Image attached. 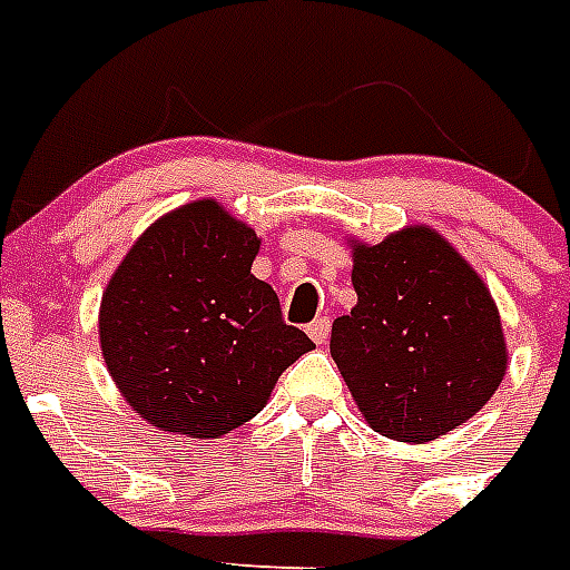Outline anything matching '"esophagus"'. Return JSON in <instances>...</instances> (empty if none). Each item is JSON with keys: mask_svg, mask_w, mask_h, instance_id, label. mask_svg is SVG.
Returning <instances> with one entry per match:
<instances>
[{"mask_svg": "<svg viewBox=\"0 0 570 570\" xmlns=\"http://www.w3.org/2000/svg\"><path fill=\"white\" fill-rule=\"evenodd\" d=\"M307 333H309V340L316 342V345H325L327 336H331V318L322 316V318H313L307 325Z\"/></svg>", "mask_w": 570, "mask_h": 570, "instance_id": "1", "label": "esophagus"}]
</instances>
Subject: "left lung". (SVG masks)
Returning <instances> with one entry per match:
<instances>
[{
    "label": "left lung",
    "mask_w": 570,
    "mask_h": 570,
    "mask_svg": "<svg viewBox=\"0 0 570 570\" xmlns=\"http://www.w3.org/2000/svg\"><path fill=\"white\" fill-rule=\"evenodd\" d=\"M351 248L357 304L333 322V363L381 436H445L483 410L507 374L492 293L428 225Z\"/></svg>",
    "instance_id": "left-lung-1"
}]
</instances>
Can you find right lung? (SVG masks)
<instances>
[{
	"instance_id": "add662e5",
	"label": "right lung",
	"mask_w": 570,
	"mask_h": 570,
	"mask_svg": "<svg viewBox=\"0 0 570 570\" xmlns=\"http://www.w3.org/2000/svg\"><path fill=\"white\" fill-rule=\"evenodd\" d=\"M261 239L219 202L166 213L125 254L99 309L108 372L149 424L216 439L261 413L313 340L252 275Z\"/></svg>"
}]
</instances>
